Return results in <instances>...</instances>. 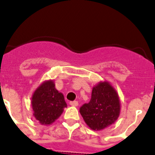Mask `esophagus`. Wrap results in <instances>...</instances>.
I'll use <instances>...</instances> for the list:
<instances>
[{
    "instance_id": "1",
    "label": "esophagus",
    "mask_w": 155,
    "mask_h": 155,
    "mask_svg": "<svg viewBox=\"0 0 155 155\" xmlns=\"http://www.w3.org/2000/svg\"><path fill=\"white\" fill-rule=\"evenodd\" d=\"M69 104H70L72 106H78V105H79L77 101H73V102H69Z\"/></svg>"
}]
</instances>
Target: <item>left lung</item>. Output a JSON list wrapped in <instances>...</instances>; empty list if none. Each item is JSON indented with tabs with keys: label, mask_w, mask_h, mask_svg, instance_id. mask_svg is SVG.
<instances>
[{
	"label": "left lung",
	"mask_w": 155,
	"mask_h": 155,
	"mask_svg": "<svg viewBox=\"0 0 155 155\" xmlns=\"http://www.w3.org/2000/svg\"><path fill=\"white\" fill-rule=\"evenodd\" d=\"M121 104L115 88L107 81L92 88L89 103L79 109L86 125L94 131H101L115 123L120 115Z\"/></svg>",
	"instance_id": "8db88e82"
}]
</instances>
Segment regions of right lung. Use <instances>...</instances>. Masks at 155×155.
Returning a JSON list of instances; mask_svg holds the SVG:
<instances>
[{"mask_svg":"<svg viewBox=\"0 0 155 155\" xmlns=\"http://www.w3.org/2000/svg\"><path fill=\"white\" fill-rule=\"evenodd\" d=\"M33 115L41 125L53 123L67 107L63 93L55 88L53 80H46L38 86L32 95Z\"/></svg>","mask_w":155,"mask_h":155,"instance_id":"add662e5","label":"right lung"}]
</instances>
